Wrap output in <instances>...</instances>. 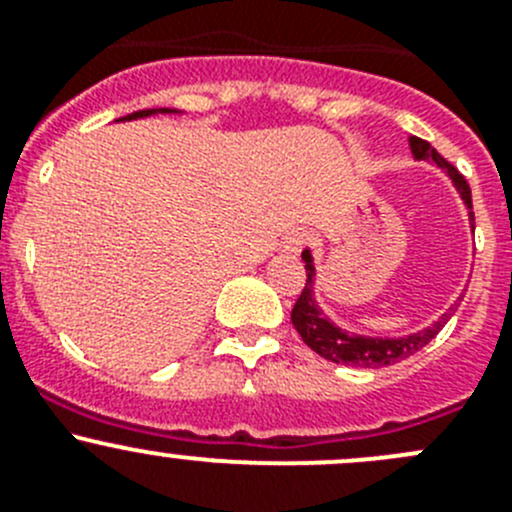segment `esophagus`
Returning a JSON list of instances; mask_svg holds the SVG:
<instances>
[{"label":"esophagus","instance_id":"1","mask_svg":"<svg viewBox=\"0 0 512 512\" xmlns=\"http://www.w3.org/2000/svg\"><path fill=\"white\" fill-rule=\"evenodd\" d=\"M306 246H308V234H306V231H301V229L291 231V234L283 239V251H286V254H291V256H298L303 249H306Z\"/></svg>","mask_w":512,"mask_h":512}]
</instances>
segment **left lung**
Segmentation results:
<instances>
[{
	"label": "left lung",
	"mask_w": 512,
	"mask_h": 512,
	"mask_svg": "<svg viewBox=\"0 0 512 512\" xmlns=\"http://www.w3.org/2000/svg\"><path fill=\"white\" fill-rule=\"evenodd\" d=\"M411 144V154L416 161H433L438 169H443L448 174V179L453 181L455 191L460 194L463 204L468 206V216L473 221V199H470V186L463 176L458 174L453 164L443 159L428 141L411 136L408 139ZM303 261H306V286H303L301 296H298L296 306L291 311V323L296 326V331L301 333L303 343H306L311 351H316L318 356H323L331 363H343V366H356V368H383L393 366V363L403 361V358L413 356V353L421 351L423 346H428L435 336H438L440 328L445 326L450 316H453L455 306H450L443 316L435 323H430L428 328L416 333H408V336L388 338V336H361V333H351L346 328L336 326L326 313L321 311V306L316 303V266H313L311 251H303Z\"/></svg>",
	"instance_id": "1"
}]
</instances>
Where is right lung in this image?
<instances>
[{"instance_id": "1", "label": "right lung", "mask_w": 512, "mask_h": 512, "mask_svg": "<svg viewBox=\"0 0 512 512\" xmlns=\"http://www.w3.org/2000/svg\"><path fill=\"white\" fill-rule=\"evenodd\" d=\"M151 114H176V109H144V111H134L129 116H121L119 121H134V119H144V116Z\"/></svg>"}]
</instances>
